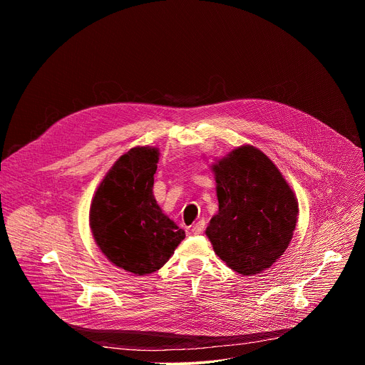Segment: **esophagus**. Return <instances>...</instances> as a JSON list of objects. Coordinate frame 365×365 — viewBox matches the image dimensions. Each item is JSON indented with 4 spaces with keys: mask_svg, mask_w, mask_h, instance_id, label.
Here are the masks:
<instances>
[{
    "mask_svg": "<svg viewBox=\"0 0 365 365\" xmlns=\"http://www.w3.org/2000/svg\"><path fill=\"white\" fill-rule=\"evenodd\" d=\"M203 230H205V221H197V222L192 227V232H193L195 235L202 234Z\"/></svg>",
    "mask_w": 365,
    "mask_h": 365,
    "instance_id": "obj_1",
    "label": "esophagus"
}]
</instances>
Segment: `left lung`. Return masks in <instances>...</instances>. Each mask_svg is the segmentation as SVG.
Listing matches in <instances>:
<instances>
[{
    "mask_svg": "<svg viewBox=\"0 0 365 365\" xmlns=\"http://www.w3.org/2000/svg\"><path fill=\"white\" fill-rule=\"evenodd\" d=\"M212 170L220 211L205 232L234 272L262 273L292 241L297 199L276 165L252 145L232 150Z\"/></svg>",
    "mask_w": 365,
    "mask_h": 365,
    "instance_id": "left-lung-1",
    "label": "left lung"
}]
</instances>
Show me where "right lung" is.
Here are the masks:
<instances>
[{
    "label": "right lung",
    "mask_w": 365,
    "mask_h": 365,
    "mask_svg": "<svg viewBox=\"0 0 365 365\" xmlns=\"http://www.w3.org/2000/svg\"><path fill=\"white\" fill-rule=\"evenodd\" d=\"M159 150L134 147L114 163L91 203L92 235L113 264L137 276L158 272L185 238L153 195Z\"/></svg>",
    "instance_id": "add662e5"
}]
</instances>
